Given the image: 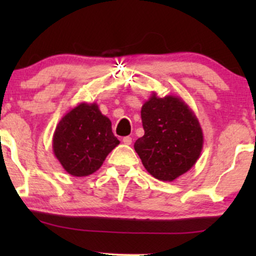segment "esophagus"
I'll use <instances>...</instances> for the list:
<instances>
[{"label":"esophagus","instance_id":"34e87169","mask_svg":"<svg viewBox=\"0 0 256 256\" xmlns=\"http://www.w3.org/2000/svg\"><path fill=\"white\" fill-rule=\"evenodd\" d=\"M122 142H124V144H126V146H130L132 143V138L130 136H126L122 138Z\"/></svg>","mask_w":256,"mask_h":256}]
</instances>
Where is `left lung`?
I'll list each match as a JSON object with an SVG mask.
<instances>
[{"instance_id":"8db88e82","label":"left lung","mask_w":256,"mask_h":256,"mask_svg":"<svg viewBox=\"0 0 256 256\" xmlns=\"http://www.w3.org/2000/svg\"><path fill=\"white\" fill-rule=\"evenodd\" d=\"M143 137L134 150L154 178L173 182L195 165L204 148V132L195 113L178 96L152 92L143 104Z\"/></svg>"}]
</instances>
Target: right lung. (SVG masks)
<instances>
[{
  "instance_id": "add662e5",
  "label": "right lung",
  "mask_w": 256,
  "mask_h": 256,
  "mask_svg": "<svg viewBox=\"0 0 256 256\" xmlns=\"http://www.w3.org/2000/svg\"><path fill=\"white\" fill-rule=\"evenodd\" d=\"M112 122L98 104L82 102L61 118L52 136V152L67 173L86 177L102 166L119 144Z\"/></svg>"
}]
</instances>
